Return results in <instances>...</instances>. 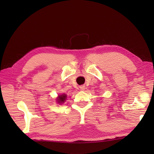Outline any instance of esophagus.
Masks as SVG:
<instances>
[{
    "label": "esophagus",
    "mask_w": 154,
    "mask_h": 154,
    "mask_svg": "<svg viewBox=\"0 0 154 154\" xmlns=\"http://www.w3.org/2000/svg\"><path fill=\"white\" fill-rule=\"evenodd\" d=\"M80 89L82 91H84L85 89V87L84 86H82V87H80Z\"/></svg>",
    "instance_id": "obj_1"
}]
</instances>
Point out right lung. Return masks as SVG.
I'll list each match as a JSON object with an SVG mask.
<instances>
[{"label": "right lung", "instance_id": "1", "mask_svg": "<svg viewBox=\"0 0 154 154\" xmlns=\"http://www.w3.org/2000/svg\"><path fill=\"white\" fill-rule=\"evenodd\" d=\"M66 97H67V96L66 94H62V95L59 96L58 98L57 99L58 103H63V102H64L65 100H66Z\"/></svg>", "mask_w": 154, "mask_h": 154}]
</instances>
